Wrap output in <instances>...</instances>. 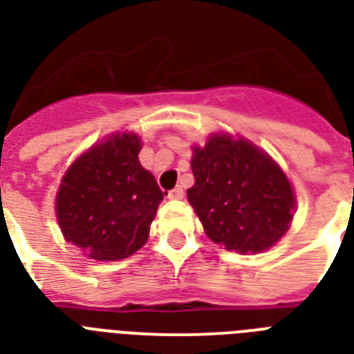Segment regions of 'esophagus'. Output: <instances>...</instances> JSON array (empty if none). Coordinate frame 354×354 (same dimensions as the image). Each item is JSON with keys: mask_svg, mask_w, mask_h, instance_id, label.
I'll return each mask as SVG.
<instances>
[{"mask_svg": "<svg viewBox=\"0 0 354 354\" xmlns=\"http://www.w3.org/2000/svg\"><path fill=\"white\" fill-rule=\"evenodd\" d=\"M169 198H171V200L183 198V189L182 187H174L172 191H169Z\"/></svg>", "mask_w": 354, "mask_h": 354, "instance_id": "1", "label": "esophagus"}]
</instances>
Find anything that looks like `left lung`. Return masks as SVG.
Segmentation results:
<instances>
[{
    "label": "left lung",
    "mask_w": 354,
    "mask_h": 354,
    "mask_svg": "<svg viewBox=\"0 0 354 354\" xmlns=\"http://www.w3.org/2000/svg\"><path fill=\"white\" fill-rule=\"evenodd\" d=\"M194 185L187 198L211 241L236 253L268 250L285 235L294 193L270 156L244 139L215 133L194 147Z\"/></svg>",
    "instance_id": "1"
}]
</instances>
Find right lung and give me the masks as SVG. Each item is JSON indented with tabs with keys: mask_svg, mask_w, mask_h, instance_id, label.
Returning a JSON list of instances; mask_svg holds the SVG:
<instances>
[{
	"mask_svg": "<svg viewBox=\"0 0 354 354\" xmlns=\"http://www.w3.org/2000/svg\"><path fill=\"white\" fill-rule=\"evenodd\" d=\"M136 133H115L69 167L57 194L66 241L95 261L132 255L149 239L163 191L138 160Z\"/></svg>",
	"mask_w": 354,
	"mask_h": 354,
	"instance_id": "1",
	"label": "right lung"
}]
</instances>
